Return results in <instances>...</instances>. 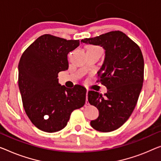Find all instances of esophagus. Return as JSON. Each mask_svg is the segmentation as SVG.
Here are the masks:
<instances>
[{
  "mask_svg": "<svg viewBox=\"0 0 161 161\" xmlns=\"http://www.w3.org/2000/svg\"><path fill=\"white\" fill-rule=\"evenodd\" d=\"M88 92H89V90H87V93H86V104H88L89 103H88Z\"/></svg>",
  "mask_w": 161,
  "mask_h": 161,
  "instance_id": "34e87169",
  "label": "esophagus"
}]
</instances>
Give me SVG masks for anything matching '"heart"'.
Masks as SVG:
<instances>
[{
    "label": "heart",
    "instance_id": "heart-1",
    "mask_svg": "<svg viewBox=\"0 0 161 161\" xmlns=\"http://www.w3.org/2000/svg\"><path fill=\"white\" fill-rule=\"evenodd\" d=\"M90 48H99V47H95V46H90L88 47V49H90Z\"/></svg>",
    "mask_w": 161,
    "mask_h": 161
}]
</instances>
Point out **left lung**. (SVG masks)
Listing matches in <instances>:
<instances>
[{
	"instance_id": "8db88e82",
	"label": "left lung",
	"mask_w": 161,
	"mask_h": 161,
	"mask_svg": "<svg viewBox=\"0 0 161 161\" xmlns=\"http://www.w3.org/2000/svg\"><path fill=\"white\" fill-rule=\"evenodd\" d=\"M81 43L99 45L105 50L103 64L98 71L107 88L103 97L89 91L88 101L99 111L90 125L95 130L109 132L121 127L132 114L142 87L144 59L140 47L120 31H113Z\"/></svg>"
}]
</instances>
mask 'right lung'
<instances>
[{"label":"right lung","mask_w":161,"mask_h":161,"mask_svg":"<svg viewBox=\"0 0 161 161\" xmlns=\"http://www.w3.org/2000/svg\"><path fill=\"white\" fill-rule=\"evenodd\" d=\"M80 40L43 35L29 46L19 63V87L23 106L32 123L45 132H56L68 123L74 110L85 103L86 89H68L58 74L69 68L67 55Z\"/></svg>","instance_id":"1"}]
</instances>
